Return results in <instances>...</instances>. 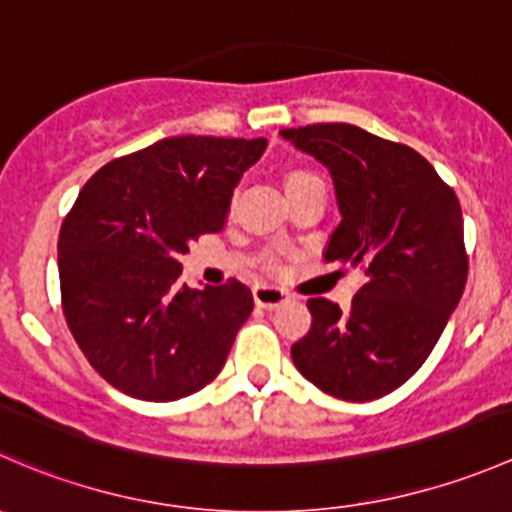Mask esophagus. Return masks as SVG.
<instances>
[{"label": "esophagus", "instance_id": "obj_1", "mask_svg": "<svg viewBox=\"0 0 512 512\" xmlns=\"http://www.w3.org/2000/svg\"><path fill=\"white\" fill-rule=\"evenodd\" d=\"M252 297H255V304L262 309H275L280 307L282 302L287 299L285 289L275 287V285H255L252 289Z\"/></svg>", "mask_w": 512, "mask_h": 512}]
</instances>
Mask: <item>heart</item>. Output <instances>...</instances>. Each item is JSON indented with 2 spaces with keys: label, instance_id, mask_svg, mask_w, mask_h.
Instances as JSON below:
<instances>
[{
  "label": "heart",
  "instance_id": "1",
  "mask_svg": "<svg viewBox=\"0 0 512 512\" xmlns=\"http://www.w3.org/2000/svg\"><path fill=\"white\" fill-rule=\"evenodd\" d=\"M309 180H319L317 175L312 173V170H307V168H292V170H287V173H285V190L297 188V185L309 183Z\"/></svg>",
  "mask_w": 512,
  "mask_h": 512
}]
</instances>
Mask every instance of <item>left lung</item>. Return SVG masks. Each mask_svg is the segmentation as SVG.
<instances>
[{"label":"left lung","mask_w":512,"mask_h":512,"mask_svg":"<svg viewBox=\"0 0 512 512\" xmlns=\"http://www.w3.org/2000/svg\"><path fill=\"white\" fill-rule=\"evenodd\" d=\"M332 173L342 223L324 260L364 270L352 307L307 302L312 327L292 344L299 374L342 401H374L421 369L468 277L453 188L404 143L352 123L280 131Z\"/></svg>","instance_id":"8db88e82"}]
</instances>
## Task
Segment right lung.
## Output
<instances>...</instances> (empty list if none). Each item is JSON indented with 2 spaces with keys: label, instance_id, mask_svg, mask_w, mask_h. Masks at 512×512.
I'll return each mask as SVG.
<instances>
[{
  "label": "right lung",
  "instance_id": "add662e5",
  "mask_svg": "<svg viewBox=\"0 0 512 512\" xmlns=\"http://www.w3.org/2000/svg\"><path fill=\"white\" fill-rule=\"evenodd\" d=\"M265 148V138H163L81 188L59 232L61 307L113 389L175 401L220 374L252 292L237 280L180 285L178 257L223 230L232 190Z\"/></svg>",
  "mask_w": 512,
  "mask_h": 512
}]
</instances>
